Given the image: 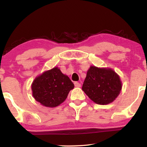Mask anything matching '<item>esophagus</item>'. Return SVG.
Instances as JSON below:
<instances>
[{"label":"esophagus","instance_id":"1","mask_svg":"<svg viewBox=\"0 0 147 147\" xmlns=\"http://www.w3.org/2000/svg\"><path fill=\"white\" fill-rule=\"evenodd\" d=\"M74 86H75L76 87H80L81 86V84L78 82H74Z\"/></svg>","mask_w":147,"mask_h":147}]
</instances>
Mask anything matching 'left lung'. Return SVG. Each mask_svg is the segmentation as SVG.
<instances>
[{"instance_id":"1","label":"left lung","mask_w":147,"mask_h":147,"mask_svg":"<svg viewBox=\"0 0 147 147\" xmlns=\"http://www.w3.org/2000/svg\"><path fill=\"white\" fill-rule=\"evenodd\" d=\"M122 86L120 76L112 69L91 65L87 71L82 90L95 104L107 105L120 94Z\"/></svg>"}]
</instances>
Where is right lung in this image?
Segmentation results:
<instances>
[{
    "label": "right lung",
    "mask_w": 147,
    "mask_h": 147,
    "mask_svg": "<svg viewBox=\"0 0 147 147\" xmlns=\"http://www.w3.org/2000/svg\"><path fill=\"white\" fill-rule=\"evenodd\" d=\"M74 85L58 67L45 71L37 76L32 84L33 98L47 107H55L67 98Z\"/></svg>",
    "instance_id": "1"
}]
</instances>
